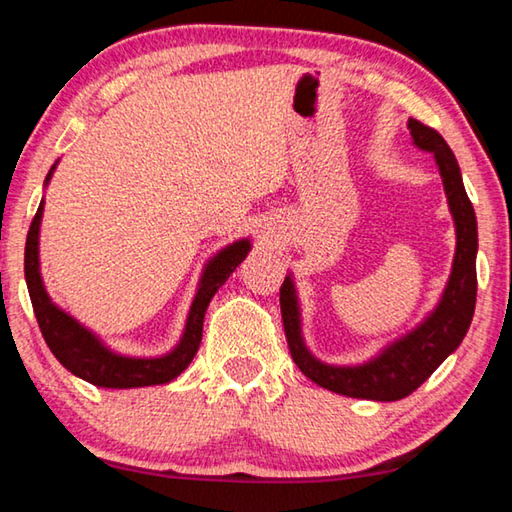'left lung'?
I'll list each match as a JSON object with an SVG mask.
<instances>
[{
    "mask_svg": "<svg viewBox=\"0 0 512 512\" xmlns=\"http://www.w3.org/2000/svg\"><path fill=\"white\" fill-rule=\"evenodd\" d=\"M407 128L414 146L432 152L436 159L456 229L452 272L438 306L414 330L384 346L369 362L335 366L317 360L303 342L301 308L292 274L285 276L281 285V315L294 364L319 387L348 398L393 402L414 393L445 357L459 348L477 303V215L465 193L459 161L434 128L416 119H409Z\"/></svg>",
    "mask_w": 512,
    "mask_h": 512,
    "instance_id": "obj_1",
    "label": "left lung"
}]
</instances>
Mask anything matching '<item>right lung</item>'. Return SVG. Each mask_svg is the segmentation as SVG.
<instances>
[{"label":"right lung","instance_id":"obj_1","mask_svg":"<svg viewBox=\"0 0 512 512\" xmlns=\"http://www.w3.org/2000/svg\"><path fill=\"white\" fill-rule=\"evenodd\" d=\"M58 161L51 166L44 186L51 182L53 170H56ZM44 200L38 206V213L31 222L29 236H26V249H24V276L26 288H29V297L33 303L35 319H38L42 337L56 360L71 371L76 378L85 380L94 387L105 389H137V387H150V384H166L175 380L193 357L202 342V324L206 308L218 292L224 281L229 279L233 270L245 261L249 254L251 242L247 238L231 242L224 249H220L209 263L204 265L200 283H197L195 299L188 310L184 333L179 337L177 346L173 351L159 357H130L112 351L110 346L101 342V337L85 328L78 319H74L56 303L44 290L42 276H40V222H42Z\"/></svg>","mask_w":512,"mask_h":512}]
</instances>
